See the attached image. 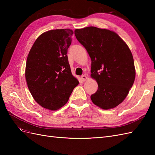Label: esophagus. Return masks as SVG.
<instances>
[{"instance_id": "esophagus-1", "label": "esophagus", "mask_w": 155, "mask_h": 155, "mask_svg": "<svg viewBox=\"0 0 155 155\" xmlns=\"http://www.w3.org/2000/svg\"><path fill=\"white\" fill-rule=\"evenodd\" d=\"M81 78L83 81H86L87 79V77L85 76V75H83V76H81Z\"/></svg>"}]
</instances>
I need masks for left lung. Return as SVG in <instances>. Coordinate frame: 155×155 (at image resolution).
<instances>
[{
	"mask_svg": "<svg viewBox=\"0 0 155 155\" xmlns=\"http://www.w3.org/2000/svg\"><path fill=\"white\" fill-rule=\"evenodd\" d=\"M76 39L91 59V76L98 85L91 96L93 104L104 110L113 109L127 96L136 76L132 53L113 31L88 26L74 31Z\"/></svg>",
	"mask_w": 155,
	"mask_h": 155,
	"instance_id": "left-lung-1",
	"label": "left lung"
}]
</instances>
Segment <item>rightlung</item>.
Here are the masks:
<instances>
[{"instance_id": "obj_1", "label": "right lung", "mask_w": 155, "mask_h": 155, "mask_svg": "<svg viewBox=\"0 0 155 155\" xmlns=\"http://www.w3.org/2000/svg\"><path fill=\"white\" fill-rule=\"evenodd\" d=\"M74 31L51 30L38 37L28 55L25 78L35 101L50 110L67 104L79 81L72 74L67 50Z\"/></svg>"}]
</instances>
